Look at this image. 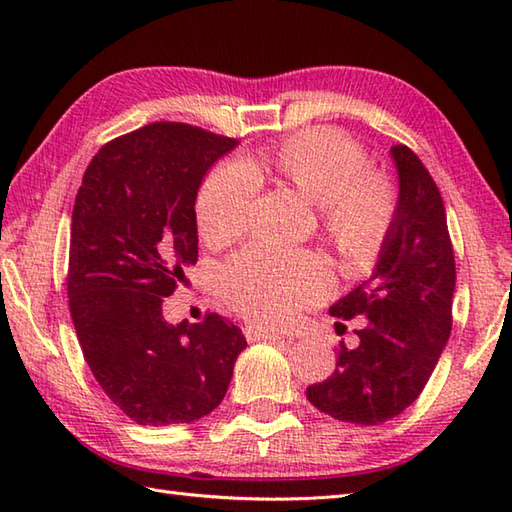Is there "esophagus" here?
I'll return each mask as SVG.
<instances>
[{
	"label": "esophagus",
	"instance_id": "esophagus-1",
	"mask_svg": "<svg viewBox=\"0 0 512 512\" xmlns=\"http://www.w3.org/2000/svg\"><path fill=\"white\" fill-rule=\"evenodd\" d=\"M244 334H246L248 341H281V339H286V336L281 332H275L270 328H262V325H246Z\"/></svg>",
	"mask_w": 512,
	"mask_h": 512
}]
</instances>
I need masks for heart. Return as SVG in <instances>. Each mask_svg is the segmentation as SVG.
I'll return each instance as SVG.
<instances>
[{"label": "heart", "mask_w": 512, "mask_h": 512, "mask_svg": "<svg viewBox=\"0 0 512 512\" xmlns=\"http://www.w3.org/2000/svg\"><path fill=\"white\" fill-rule=\"evenodd\" d=\"M275 180L319 206L323 233L350 262H365L383 246L396 215L394 182L367 169L365 149L332 127H312L255 151L239 167H217L198 195L204 242L224 246L244 233L253 184ZM330 270L306 250L248 246L222 270L226 301L253 319L295 317L330 290Z\"/></svg>", "instance_id": "heart-1"}]
</instances>
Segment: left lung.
I'll return each instance as SVG.
<instances>
[{
	"label": "left lung",
	"instance_id": "left-lung-1",
	"mask_svg": "<svg viewBox=\"0 0 512 512\" xmlns=\"http://www.w3.org/2000/svg\"><path fill=\"white\" fill-rule=\"evenodd\" d=\"M398 204L372 277L330 308L365 319L354 350L341 341L336 369L306 396L328 416L372 424L405 411L427 385L451 334L455 257L442 195L407 145L391 147Z\"/></svg>",
	"mask_w": 512,
	"mask_h": 512
}]
</instances>
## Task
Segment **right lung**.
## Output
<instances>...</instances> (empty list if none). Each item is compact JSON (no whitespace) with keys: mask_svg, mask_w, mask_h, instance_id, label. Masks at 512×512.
<instances>
[{"mask_svg":"<svg viewBox=\"0 0 512 512\" xmlns=\"http://www.w3.org/2000/svg\"><path fill=\"white\" fill-rule=\"evenodd\" d=\"M237 145L184 123H151L99 149L76 193L68 297L96 383L125 416L165 427L220 405L246 347L220 314L171 325L162 301L198 262L195 198Z\"/></svg>","mask_w":512,"mask_h":512,"instance_id":"add662e5","label":"right lung"}]
</instances>
